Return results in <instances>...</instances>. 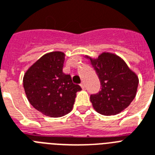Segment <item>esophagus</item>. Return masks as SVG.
<instances>
[{
	"label": "esophagus",
	"instance_id": "esophagus-1",
	"mask_svg": "<svg viewBox=\"0 0 155 155\" xmlns=\"http://www.w3.org/2000/svg\"><path fill=\"white\" fill-rule=\"evenodd\" d=\"M81 85V89H82V90H84V89H85V84H84L83 82H81V85Z\"/></svg>",
	"mask_w": 155,
	"mask_h": 155
}]
</instances>
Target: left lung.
<instances>
[{
    "label": "left lung",
    "mask_w": 155,
    "mask_h": 155,
    "mask_svg": "<svg viewBox=\"0 0 155 155\" xmlns=\"http://www.w3.org/2000/svg\"><path fill=\"white\" fill-rule=\"evenodd\" d=\"M98 76L101 90L90 96L93 107L101 114L116 115L127 108L136 96L138 77L122 58L102 52L96 58L85 55Z\"/></svg>",
    "instance_id": "obj_1"
}]
</instances>
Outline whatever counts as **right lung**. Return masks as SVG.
Returning a JSON list of instances; mask_svg holds the SVG:
<instances>
[{
	"mask_svg": "<svg viewBox=\"0 0 155 155\" xmlns=\"http://www.w3.org/2000/svg\"><path fill=\"white\" fill-rule=\"evenodd\" d=\"M65 54H45L25 73L23 86L28 101L45 116L62 117L73 110L78 91L81 88L62 72Z\"/></svg>",
	"mask_w": 155,
	"mask_h": 155,
	"instance_id": "obj_1",
	"label": "right lung"
}]
</instances>
